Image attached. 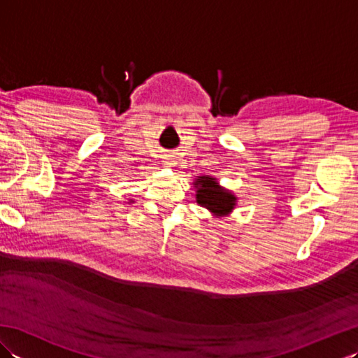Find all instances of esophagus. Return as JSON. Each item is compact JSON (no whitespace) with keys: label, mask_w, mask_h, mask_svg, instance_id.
<instances>
[{"label":"esophagus","mask_w":358,"mask_h":358,"mask_svg":"<svg viewBox=\"0 0 358 358\" xmlns=\"http://www.w3.org/2000/svg\"><path fill=\"white\" fill-rule=\"evenodd\" d=\"M163 163H164L167 167H172V166L177 164V159H175V157H173V155L167 154V155H164V157H163Z\"/></svg>","instance_id":"34e87169"}]
</instances>
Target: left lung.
Instances as JSON below:
<instances>
[{"instance_id": "8db88e82", "label": "left lung", "mask_w": 358, "mask_h": 358, "mask_svg": "<svg viewBox=\"0 0 358 358\" xmlns=\"http://www.w3.org/2000/svg\"><path fill=\"white\" fill-rule=\"evenodd\" d=\"M194 186L196 187V203L206 208L215 217L231 214L237 204V196L226 191L218 185L217 178H212L209 175L195 178Z\"/></svg>"}]
</instances>
